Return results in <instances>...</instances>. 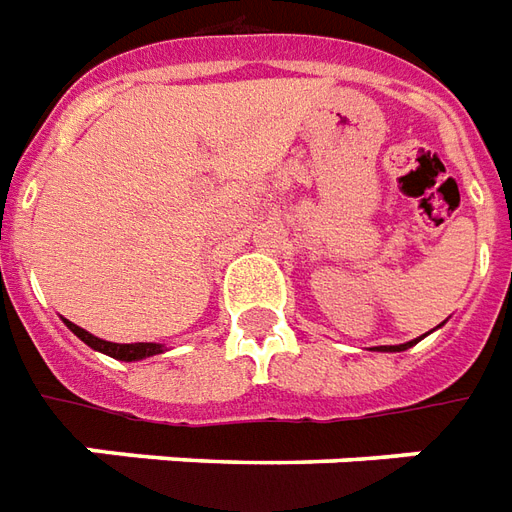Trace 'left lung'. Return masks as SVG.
Segmentation results:
<instances>
[{
	"label": "left lung",
	"mask_w": 512,
	"mask_h": 512,
	"mask_svg": "<svg viewBox=\"0 0 512 512\" xmlns=\"http://www.w3.org/2000/svg\"><path fill=\"white\" fill-rule=\"evenodd\" d=\"M416 341H418V338H416ZM416 341L399 343V346H374V349H377V352H405V349H410V346H413Z\"/></svg>",
	"instance_id": "1"
}]
</instances>
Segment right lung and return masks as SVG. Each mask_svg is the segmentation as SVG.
Listing matches in <instances>:
<instances>
[{"mask_svg": "<svg viewBox=\"0 0 512 512\" xmlns=\"http://www.w3.org/2000/svg\"><path fill=\"white\" fill-rule=\"evenodd\" d=\"M63 321H66V318H63ZM66 327H69L80 341L88 343L91 349L102 352V355L116 357V360H124V363L144 360V357L160 355V352H163V346H160V343H113V341H102V338H96V335H91L88 330H82V327H77V324H71V321H66Z\"/></svg>", "mask_w": 512, "mask_h": 512, "instance_id": "obj_1", "label": "right lung"}]
</instances>
